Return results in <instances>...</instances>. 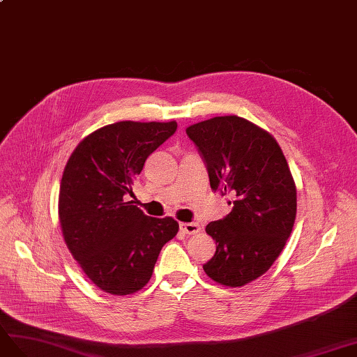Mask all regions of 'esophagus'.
<instances>
[{
  "label": "esophagus",
  "instance_id": "1",
  "mask_svg": "<svg viewBox=\"0 0 357 357\" xmlns=\"http://www.w3.org/2000/svg\"><path fill=\"white\" fill-rule=\"evenodd\" d=\"M180 229L186 234H197L202 231V227H199V224H197V222H181Z\"/></svg>",
  "mask_w": 357,
  "mask_h": 357
}]
</instances>
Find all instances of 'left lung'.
<instances>
[{"instance_id":"obj_1","label":"left lung","mask_w":357,"mask_h":357,"mask_svg":"<svg viewBox=\"0 0 357 357\" xmlns=\"http://www.w3.org/2000/svg\"><path fill=\"white\" fill-rule=\"evenodd\" d=\"M202 154L213 190L234 195L231 212L208 222L216 242L203 265L211 279L241 288L265 274L280 256L297 215V188L273 135L236 115L186 128Z\"/></svg>"}]
</instances>
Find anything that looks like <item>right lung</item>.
<instances>
[{
    "instance_id": "add662e5",
    "label": "right lung",
    "mask_w": 357,
    "mask_h": 357,
    "mask_svg": "<svg viewBox=\"0 0 357 357\" xmlns=\"http://www.w3.org/2000/svg\"><path fill=\"white\" fill-rule=\"evenodd\" d=\"M176 130V121H119L86 136L68 159L59 192L60 227L73 257L104 292L142 289L162 247L178 231L171 216L153 218L127 202L146 158Z\"/></svg>"
}]
</instances>
